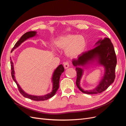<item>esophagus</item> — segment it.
Instances as JSON below:
<instances>
[{
  "label": "esophagus",
  "instance_id": "34e87169",
  "mask_svg": "<svg viewBox=\"0 0 126 126\" xmlns=\"http://www.w3.org/2000/svg\"><path fill=\"white\" fill-rule=\"evenodd\" d=\"M63 66H64V68H65V69H67L69 67V64L68 62H66L64 63Z\"/></svg>",
  "mask_w": 126,
  "mask_h": 126
}]
</instances>
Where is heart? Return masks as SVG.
<instances>
[{"label": "heart", "mask_w": 126, "mask_h": 126, "mask_svg": "<svg viewBox=\"0 0 126 126\" xmlns=\"http://www.w3.org/2000/svg\"><path fill=\"white\" fill-rule=\"evenodd\" d=\"M55 46L60 50H64L66 55L70 58H76L84 52L86 46L85 38L80 35L68 34L60 36L55 41ZM55 51V48L51 47Z\"/></svg>", "instance_id": "1"}]
</instances>
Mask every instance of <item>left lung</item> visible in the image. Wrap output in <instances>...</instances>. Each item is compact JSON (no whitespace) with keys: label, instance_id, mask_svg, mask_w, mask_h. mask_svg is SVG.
Listing matches in <instances>:
<instances>
[{"label":"left lung","instance_id":"left-lung-1","mask_svg":"<svg viewBox=\"0 0 126 126\" xmlns=\"http://www.w3.org/2000/svg\"><path fill=\"white\" fill-rule=\"evenodd\" d=\"M72 63L76 67L77 74L76 85L83 93L100 94L107 89L115 79L117 58L113 46L108 38H100L95 44L93 49L83 52L77 59L72 60ZM91 64L104 66V74L96 88L88 91L84 90L80 86V80L84 73V68Z\"/></svg>","mask_w":126,"mask_h":126}]
</instances>
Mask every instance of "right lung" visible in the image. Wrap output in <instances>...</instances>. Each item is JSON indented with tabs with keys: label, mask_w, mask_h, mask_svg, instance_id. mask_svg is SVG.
<instances>
[{
	"label": "right lung",
	"mask_w": 126,
	"mask_h": 126,
	"mask_svg": "<svg viewBox=\"0 0 126 126\" xmlns=\"http://www.w3.org/2000/svg\"><path fill=\"white\" fill-rule=\"evenodd\" d=\"M37 35L36 32L32 31V32H26L21 37L20 39L16 43V44L15 45L14 47H13L12 50H11V52H13V51L14 50V49H16L17 47H18L22 43H24V42L27 39L30 38L35 37ZM10 60H11L10 63H11V76H12V78L14 80V81L16 82V83L17 84L19 92L24 97L29 98L30 99H32V100L44 101V100L48 99L53 97L55 94L57 90H58L59 88V83L60 77L61 76V75L62 74V73L64 70L63 64H60V65H59L58 67H57L56 69L54 70V72H53L52 78H51V82L52 83V88L51 92L50 93H48L44 95V96H35V95H31V94H28L27 93L25 92V91H24V90L20 87L19 85L18 84L17 81H16V78H15V76L14 63L13 62L12 60H11V58H10Z\"/></svg>",
	"instance_id": "obj_1"
}]
</instances>
